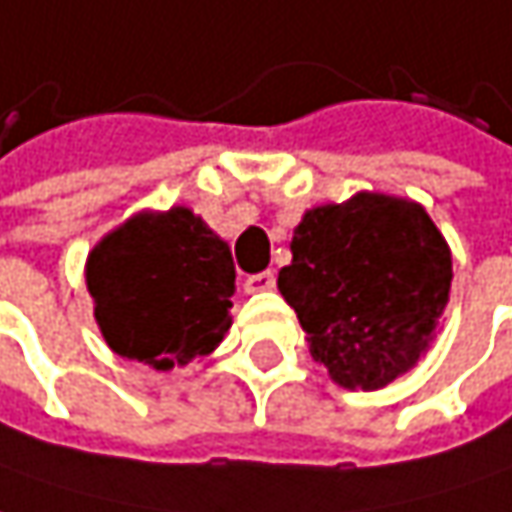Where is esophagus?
I'll list each match as a JSON object with an SVG mask.
<instances>
[{
	"mask_svg": "<svg viewBox=\"0 0 512 512\" xmlns=\"http://www.w3.org/2000/svg\"><path fill=\"white\" fill-rule=\"evenodd\" d=\"M243 289L246 292H269L275 289V272H257V275H249L243 280Z\"/></svg>",
	"mask_w": 512,
	"mask_h": 512,
	"instance_id": "obj_1",
	"label": "esophagus"
}]
</instances>
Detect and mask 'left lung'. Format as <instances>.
<instances>
[{
  "label": "left lung",
  "mask_w": 512,
  "mask_h": 512,
  "mask_svg": "<svg viewBox=\"0 0 512 512\" xmlns=\"http://www.w3.org/2000/svg\"><path fill=\"white\" fill-rule=\"evenodd\" d=\"M453 257L418 203L355 194L303 214L278 275L312 358L346 389H381L433 344Z\"/></svg>",
  "instance_id": "obj_1"
}]
</instances>
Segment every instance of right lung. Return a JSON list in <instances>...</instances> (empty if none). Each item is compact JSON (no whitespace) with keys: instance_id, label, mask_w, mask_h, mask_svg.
<instances>
[{"instance_id":"right-lung-1","label":"right lung","mask_w":512,"mask_h":512,"mask_svg":"<svg viewBox=\"0 0 512 512\" xmlns=\"http://www.w3.org/2000/svg\"><path fill=\"white\" fill-rule=\"evenodd\" d=\"M85 278L108 346L154 369L209 355L232 326V252L183 206L131 217L88 255Z\"/></svg>"}]
</instances>
